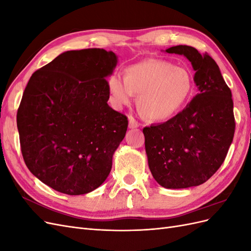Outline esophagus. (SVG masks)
I'll use <instances>...</instances> for the list:
<instances>
[{
    "label": "esophagus",
    "mask_w": 251,
    "mask_h": 251,
    "mask_svg": "<svg viewBox=\"0 0 251 251\" xmlns=\"http://www.w3.org/2000/svg\"><path fill=\"white\" fill-rule=\"evenodd\" d=\"M138 126H139L138 123L133 117L128 118V127H130V128H137Z\"/></svg>",
    "instance_id": "obj_1"
}]
</instances>
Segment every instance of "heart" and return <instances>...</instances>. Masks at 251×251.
Instances as JSON below:
<instances>
[{
    "label": "heart",
    "instance_id": "b5f03b06",
    "mask_svg": "<svg viewBox=\"0 0 251 251\" xmlns=\"http://www.w3.org/2000/svg\"><path fill=\"white\" fill-rule=\"evenodd\" d=\"M108 89L117 108L130 105L134 95H138L141 115L151 121H164L183 107L193 90V79L185 68L149 58L127 67L125 78L112 74Z\"/></svg>",
    "mask_w": 251,
    "mask_h": 251
}]
</instances>
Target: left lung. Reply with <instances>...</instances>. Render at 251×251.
<instances>
[{
	"label": "left lung",
	"instance_id": "8db88e82",
	"mask_svg": "<svg viewBox=\"0 0 251 251\" xmlns=\"http://www.w3.org/2000/svg\"><path fill=\"white\" fill-rule=\"evenodd\" d=\"M165 52L191 62L198 93L176 116L143 128L149 168L157 183L165 188L198 186L219 170L232 142L231 91L206 53L185 45Z\"/></svg>",
	"mask_w": 251,
	"mask_h": 251
}]
</instances>
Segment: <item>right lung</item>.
Masks as SVG:
<instances>
[{"mask_svg":"<svg viewBox=\"0 0 251 251\" xmlns=\"http://www.w3.org/2000/svg\"><path fill=\"white\" fill-rule=\"evenodd\" d=\"M117 63L104 49L66 51L27 83L17 115L23 158L59 193L88 194L109 176L127 127V118L108 104L105 78Z\"/></svg>","mask_w":251,"mask_h":251,"instance_id":"add662e5","label":"right lung"}]
</instances>
